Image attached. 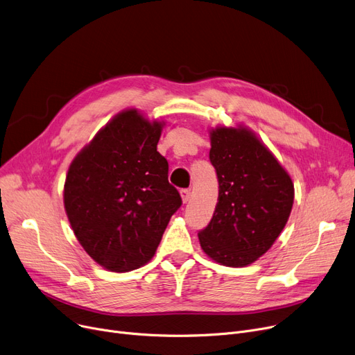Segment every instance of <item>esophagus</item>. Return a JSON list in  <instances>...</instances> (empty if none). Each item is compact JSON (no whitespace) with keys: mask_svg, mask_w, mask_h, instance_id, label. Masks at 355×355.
<instances>
[{"mask_svg":"<svg viewBox=\"0 0 355 355\" xmlns=\"http://www.w3.org/2000/svg\"><path fill=\"white\" fill-rule=\"evenodd\" d=\"M180 194H181L182 202H189V201H190V196H191V193H190V190H189V189H182V190L180 191Z\"/></svg>","mask_w":355,"mask_h":355,"instance_id":"esophagus-1","label":"esophagus"}]
</instances>
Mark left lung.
I'll return each mask as SVG.
<instances>
[{"instance_id":"8db88e82","label":"left lung","mask_w":355,"mask_h":355,"mask_svg":"<svg viewBox=\"0 0 355 355\" xmlns=\"http://www.w3.org/2000/svg\"><path fill=\"white\" fill-rule=\"evenodd\" d=\"M218 198L200 245L217 263L239 268L269 250L293 204V184L269 149L245 128L211 132Z\"/></svg>"}]
</instances>
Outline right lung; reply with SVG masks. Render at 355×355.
Wrapping results in <instances>:
<instances>
[{"mask_svg":"<svg viewBox=\"0 0 355 355\" xmlns=\"http://www.w3.org/2000/svg\"><path fill=\"white\" fill-rule=\"evenodd\" d=\"M161 123L125 110L69 168L64 209L71 229L87 254L112 272L145 265L182 204L157 151Z\"/></svg>","mask_w":355,"mask_h":355,"instance_id":"obj_1","label":"right lung"}]
</instances>
